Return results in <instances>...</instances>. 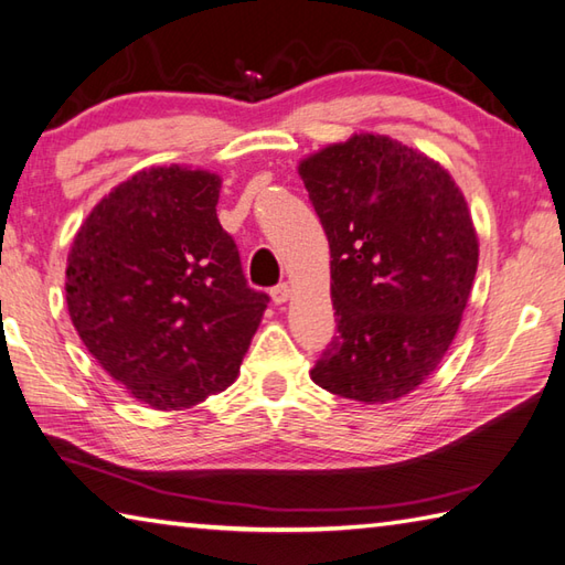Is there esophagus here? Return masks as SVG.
I'll return each mask as SVG.
<instances>
[{
    "label": "esophagus",
    "instance_id": "obj_1",
    "mask_svg": "<svg viewBox=\"0 0 565 565\" xmlns=\"http://www.w3.org/2000/svg\"><path fill=\"white\" fill-rule=\"evenodd\" d=\"M270 297H273V302H275V305H285V302H287V297H290V287H287L285 282L275 285L273 290H270Z\"/></svg>",
    "mask_w": 565,
    "mask_h": 565
}]
</instances>
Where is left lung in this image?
Wrapping results in <instances>:
<instances>
[{
    "mask_svg": "<svg viewBox=\"0 0 565 565\" xmlns=\"http://www.w3.org/2000/svg\"><path fill=\"white\" fill-rule=\"evenodd\" d=\"M331 250L337 337L312 375L365 405L427 380L460 324L478 268L463 194L431 158L355 134L299 163Z\"/></svg>",
    "mask_w": 565,
    "mask_h": 565,
    "instance_id": "left-lung-1",
    "label": "left lung"
}]
</instances>
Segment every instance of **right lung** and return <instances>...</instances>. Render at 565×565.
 I'll return each mask as SVG.
<instances>
[{"label":"right lung","instance_id":"add662e5","mask_svg":"<svg viewBox=\"0 0 565 565\" xmlns=\"http://www.w3.org/2000/svg\"><path fill=\"white\" fill-rule=\"evenodd\" d=\"M218 188L206 170L136 172L89 212L67 256L79 339L153 409L200 405L232 385L270 302L248 287L218 224Z\"/></svg>","mask_w":565,"mask_h":565}]
</instances>
